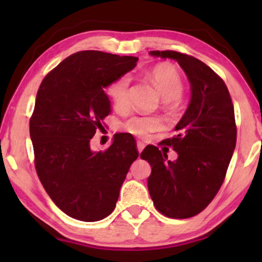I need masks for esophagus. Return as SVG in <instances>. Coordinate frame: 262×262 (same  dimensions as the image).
<instances>
[{
    "mask_svg": "<svg viewBox=\"0 0 262 262\" xmlns=\"http://www.w3.org/2000/svg\"><path fill=\"white\" fill-rule=\"evenodd\" d=\"M143 149H144V143L137 142V150H138V152H142Z\"/></svg>",
    "mask_w": 262,
    "mask_h": 262,
    "instance_id": "34e87169",
    "label": "esophagus"
}]
</instances>
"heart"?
I'll list each match as a JSON object with an SVG mask.
<instances>
[{"label":"heart","instance_id":"1","mask_svg":"<svg viewBox=\"0 0 262 262\" xmlns=\"http://www.w3.org/2000/svg\"><path fill=\"white\" fill-rule=\"evenodd\" d=\"M149 76L164 100L170 101V100H175L180 96L184 85H182L180 74L174 67L169 66V64H159L150 71ZM130 81V76L124 75V76L114 81L107 89L110 98L112 99L117 108L123 110L127 106ZM124 126L130 134L145 138L151 132L160 130L162 123L159 118L155 117L136 116L127 119Z\"/></svg>","mask_w":262,"mask_h":262}]
</instances>
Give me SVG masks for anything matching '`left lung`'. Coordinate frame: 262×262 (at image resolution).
Returning <instances> with one entry per match:
<instances>
[{"label": "left lung", "instance_id": "left-lung-1", "mask_svg": "<svg viewBox=\"0 0 262 262\" xmlns=\"http://www.w3.org/2000/svg\"><path fill=\"white\" fill-rule=\"evenodd\" d=\"M149 53L177 60L191 84V99L175 136L163 141L178 159L169 161L155 145L141 154L151 167L148 189L164 216L189 218L212 202L224 181L236 145L234 105L224 81L202 60L175 51Z\"/></svg>", "mask_w": 262, "mask_h": 262}]
</instances>
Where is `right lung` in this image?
Returning a JSON list of instances; mask_svg holds the SVG:
<instances>
[{"mask_svg": "<svg viewBox=\"0 0 262 262\" xmlns=\"http://www.w3.org/2000/svg\"><path fill=\"white\" fill-rule=\"evenodd\" d=\"M138 58L81 51L60 62L39 87L30 135L35 169L52 202L75 220L96 222L116 207L131 163L138 157L131 134H116L106 151L91 139L111 112L105 89Z\"/></svg>", "mask_w": 262, "mask_h": 262, "instance_id": "1", "label": "right lung"}]
</instances>
